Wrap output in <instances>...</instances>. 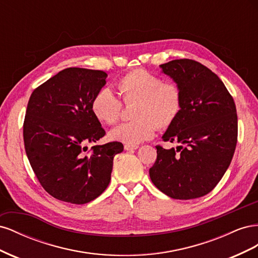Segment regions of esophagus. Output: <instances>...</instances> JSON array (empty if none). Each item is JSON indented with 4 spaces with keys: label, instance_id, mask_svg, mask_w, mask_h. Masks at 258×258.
Returning a JSON list of instances; mask_svg holds the SVG:
<instances>
[{
    "label": "esophagus",
    "instance_id": "obj_1",
    "mask_svg": "<svg viewBox=\"0 0 258 258\" xmlns=\"http://www.w3.org/2000/svg\"><path fill=\"white\" fill-rule=\"evenodd\" d=\"M124 150L126 151H134V150H137V148H139V145H130V144H124Z\"/></svg>",
    "mask_w": 258,
    "mask_h": 258
}]
</instances>
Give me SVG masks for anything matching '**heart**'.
<instances>
[{
    "instance_id": "obj_1",
    "label": "heart",
    "mask_w": 258,
    "mask_h": 258,
    "mask_svg": "<svg viewBox=\"0 0 258 258\" xmlns=\"http://www.w3.org/2000/svg\"><path fill=\"white\" fill-rule=\"evenodd\" d=\"M122 101L126 104L136 102V119L122 122L111 130L110 137L130 145H137L155 136L157 128L170 127L182 110V91L174 83H163L157 75L144 69H136L121 76L117 82ZM92 113L99 120L107 124L118 121L121 101L113 90L103 87L91 101Z\"/></svg>"
}]
</instances>
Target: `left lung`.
<instances>
[{
  "mask_svg": "<svg viewBox=\"0 0 258 258\" xmlns=\"http://www.w3.org/2000/svg\"><path fill=\"white\" fill-rule=\"evenodd\" d=\"M182 91L183 105L162 140L178 146L157 148L150 169L154 185L167 196L188 200L212 190L228 169L238 138L236 104L224 83L199 62L176 59L160 66Z\"/></svg>",
  "mask_w": 258,
  "mask_h": 258,
  "instance_id": "1",
  "label": "left lung"
}]
</instances>
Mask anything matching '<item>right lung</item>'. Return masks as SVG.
Segmentation results:
<instances>
[{"instance_id": "1", "label": "right lung", "mask_w": 258, "mask_h": 258, "mask_svg": "<svg viewBox=\"0 0 258 258\" xmlns=\"http://www.w3.org/2000/svg\"><path fill=\"white\" fill-rule=\"evenodd\" d=\"M99 70L68 68L33 90L23 122L25 148L43 188L53 198L84 205L102 194L111 181L120 142L95 145L105 131L92 113L91 101L106 84Z\"/></svg>"}]
</instances>
